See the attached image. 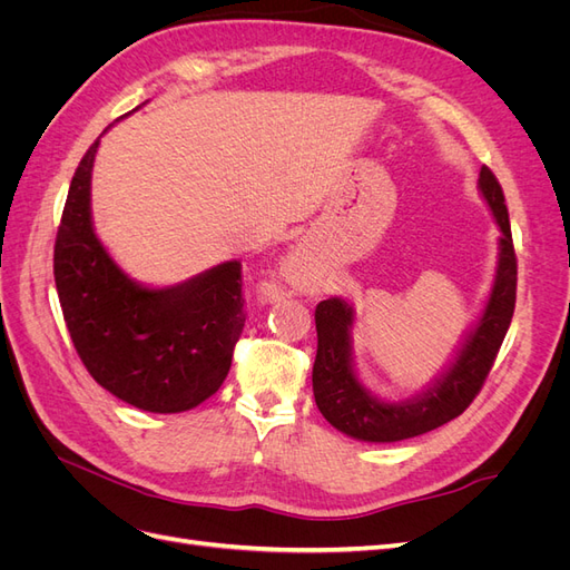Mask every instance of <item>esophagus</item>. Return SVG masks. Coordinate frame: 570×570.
Listing matches in <instances>:
<instances>
[{"label":"esophagus","mask_w":570,"mask_h":570,"mask_svg":"<svg viewBox=\"0 0 570 570\" xmlns=\"http://www.w3.org/2000/svg\"><path fill=\"white\" fill-rule=\"evenodd\" d=\"M283 273V281L287 283V285H292V287H299V285H304V258L299 256V254H292L287 262L283 264V268H281Z\"/></svg>","instance_id":"obj_1"}]
</instances>
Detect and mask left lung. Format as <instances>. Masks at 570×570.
<instances>
[{"label": "left lung", "instance_id": "1", "mask_svg": "<svg viewBox=\"0 0 570 570\" xmlns=\"http://www.w3.org/2000/svg\"><path fill=\"white\" fill-rule=\"evenodd\" d=\"M480 193L488 199L502 237H499V266L490 302L475 331L435 387L416 402L385 404L361 387L352 368L350 327L352 306L344 299H325L316 306L318 350L314 361V396L325 421L344 435L366 442H400L435 430L471 406L482 383L494 366L499 347L507 337L515 306V264L511 223L502 185L488 166L480 168Z\"/></svg>", "mask_w": 570, "mask_h": 570}]
</instances>
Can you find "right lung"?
I'll return each mask as SVG.
<instances>
[{"label": "right lung", "instance_id": "obj_1", "mask_svg": "<svg viewBox=\"0 0 570 570\" xmlns=\"http://www.w3.org/2000/svg\"><path fill=\"white\" fill-rule=\"evenodd\" d=\"M99 140L68 187L55 283L73 347L95 381L142 411L178 413L223 385L245 327L243 264L226 262L176 287L132 283L101 247L90 216Z\"/></svg>", "mask_w": 570, "mask_h": 570}]
</instances>
